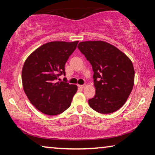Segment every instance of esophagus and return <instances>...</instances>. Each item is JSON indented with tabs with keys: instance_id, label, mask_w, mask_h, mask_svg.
I'll return each mask as SVG.
<instances>
[{
	"instance_id": "1",
	"label": "esophagus",
	"mask_w": 155,
	"mask_h": 155,
	"mask_svg": "<svg viewBox=\"0 0 155 155\" xmlns=\"http://www.w3.org/2000/svg\"><path fill=\"white\" fill-rule=\"evenodd\" d=\"M78 87H81V88H84V87H85V85H78Z\"/></svg>"
}]
</instances>
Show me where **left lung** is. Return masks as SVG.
Listing matches in <instances>:
<instances>
[{"label": "left lung", "mask_w": 155, "mask_h": 155, "mask_svg": "<svg viewBox=\"0 0 155 155\" xmlns=\"http://www.w3.org/2000/svg\"><path fill=\"white\" fill-rule=\"evenodd\" d=\"M80 51L92 65L96 94L88 101L101 114L116 111L127 102L134 85L131 60L116 47L104 41H81Z\"/></svg>", "instance_id": "obj_1"}]
</instances>
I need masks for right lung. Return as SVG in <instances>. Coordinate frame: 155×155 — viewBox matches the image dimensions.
Wrapping results in <instances>:
<instances>
[{
	"instance_id": "1",
	"label": "right lung",
	"mask_w": 155,
	"mask_h": 155,
	"mask_svg": "<svg viewBox=\"0 0 155 155\" xmlns=\"http://www.w3.org/2000/svg\"><path fill=\"white\" fill-rule=\"evenodd\" d=\"M78 41H51L35 49L28 56L22 70L25 93L31 103L44 114L58 115L70 106L77 85L57 81L65 74V64Z\"/></svg>"
}]
</instances>
